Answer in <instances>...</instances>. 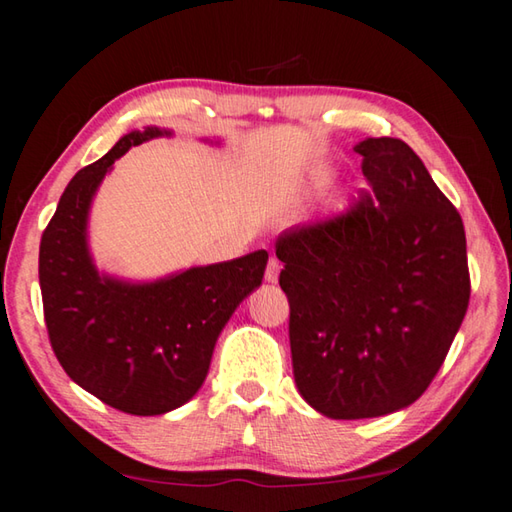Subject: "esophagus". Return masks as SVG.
Instances as JSON below:
<instances>
[{"label": "esophagus", "mask_w": 512, "mask_h": 512, "mask_svg": "<svg viewBox=\"0 0 512 512\" xmlns=\"http://www.w3.org/2000/svg\"><path fill=\"white\" fill-rule=\"evenodd\" d=\"M280 271H282V264H280V259H277L275 255H271V257H268V264H266V273H264V277H266V282H277V277H280Z\"/></svg>", "instance_id": "1"}]
</instances>
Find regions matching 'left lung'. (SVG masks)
Instances as JSON below:
<instances>
[{"mask_svg": "<svg viewBox=\"0 0 512 512\" xmlns=\"http://www.w3.org/2000/svg\"><path fill=\"white\" fill-rule=\"evenodd\" d=\"M348 212L284 232L293 377L334 420L413 404L447 357L470 302L463 219L397 137H368Z\"/></svg>", "mask_w": 512, "mask_h": 512, "instance_id": "obj_1", "label": "left lung"}]
</instances>
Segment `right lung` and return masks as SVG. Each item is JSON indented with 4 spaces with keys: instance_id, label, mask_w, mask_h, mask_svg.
I'll return each instance as SVG.
<instances>
[{
    "instance_id": "1",
    "label": "right lung",
    "mask_w": 512,
    "mask_h": 512,
    "mask_svg": "<svg viewBox=\"0 0 512 512\" xmlns=\"http://www.w3.org/2000/svg\"><path fill=\"white\" fill-rule=\"evenodd\" d=\"M164 133L153 126L128 133L76 173L40 239L42 309L56 359L85 391L131 415H160L192 400L223 325L262 284L268 262L266 250H255L153 284L97 273L85 244L92 196L112 162Z\"/></svg>"
}]
</instances>
